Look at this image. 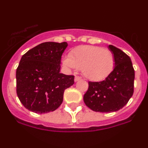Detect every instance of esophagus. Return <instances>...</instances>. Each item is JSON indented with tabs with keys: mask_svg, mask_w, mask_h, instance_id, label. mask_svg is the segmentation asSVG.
Segmentation results:
<instances>
[{
	"mask_svg": "<svg viewBox=\"0 0 148 148\" xmlns=\"http://www.w3.org/2000/svg\"><path fill=\"white\" fill-rule=\"evenodd\" d=\"M81 78L80 77H78V76H75V77H74V81L77 82L78 81V80H80Z\"/></svg>",
	"mask_w": 148,
	"mask_h": 148,
	"instance_id": "obj_1",
	"label": "esophagus"
}]
</instances>
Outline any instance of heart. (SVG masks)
<instances>
[{
  "label": "heart",
  "mask_w": 148,
  "mask_h": 148,
  "mask_svg": "<svg viewBox=\"0 0 148 148\" xmlns=\"http://www.w3.org/2000/svg\"><path fill=\"white\" fill-rule=\"evenodd\" d=\"M63 64L69 69L79 68L86 77L99 81L110 75L115 66L114 53L108 49L92 45L80 46L64 57Z\"/></svg>",
  "instance_id": "1"
}]
</instances>
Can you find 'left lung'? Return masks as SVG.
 Returning <instances> with one entry per match:
<instances>
[{"mask_svg":"<svg viewBox=\"0 0 148 148\" xmlns=\"http://www.w3.org/2000/svg\"><path fill=\"white\" fill-rule=\"evenodd\" d=\"M108 47L115 58L114 70L102 81H89L84 95L86 105L95 112L117 111L127 104L134 92L135 70L131 59L116 47Z\"/></svg>","mask_w":148,"mask_h":148,"instance_id":"left-lung-1","label":"left lung"}]
</instances>
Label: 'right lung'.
<instances>
[{"label":"right lung","mask_w":148,"mask_h":148,"mask_svg":"<svg viewBox=\"0 0 148 148\" xmlns=\"http://www.w3.org/2000/svg\"><path fill=\"white\" fill-rule=\"evenodd\" d=\"M66 42H45L22 56L16 69V93L25 108L37 114L56 110L74 75L61 74V58Z\"/></svg>","instance_id":"1"}]
</instances>
